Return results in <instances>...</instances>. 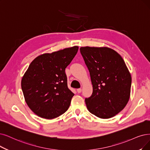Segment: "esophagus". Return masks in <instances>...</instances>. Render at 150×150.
<instances>
[{"label":"esophagus","mask_w":150,"mask_h":150,"mask_svg":"<svg viewBox=\"0 0 150 150\" xmlns=\"http://www.w3.org/2000/svg\"><path fill=\"white\" fill-rule=\"evenodd\" d=\"M77 92L78 93H81L82 92V89L81 88H77Z\"/></svg>","instance_id":"34e87169"}]
</instances>
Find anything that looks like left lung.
Returning <instances> with one entry per match:
<instances>
[{
	"label": "left lung",
	"mask_w": 150,
	"mask_h": 150,
	"mask_svg": "<svg viewBox=\"0 0 150 150\" xmlns=\"http://www.w3.org/2000/svg\"><path fill=\"white\" fill-rule=\"evenodd\" d=\"M80 52L89 71L92 95L85 100L90 112L109 119L121 111L130 95L132 78L117 52L108 47H82Z\"/></svg>",
	"instance_id": "left-lung-1"
}]
</instances>
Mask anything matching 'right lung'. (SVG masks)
Wrapping results in <instances>:
<instances>
[{
    "label": "right lung",
    "mask_w": 150,
    "mask_h": 150,
    "mask_svg": "<svg viewBox=\"0 0 150 150\" xmlns=\"http://www.w3.org/2000/svg\"><path fill=\"white\" fill-rule=\"evenodd\" d=\"M78 48L44 53L29 64L22 77L21 88L28 106L38 116L52 119L68 110L74 94L68 87L65 68Z\"/></svg>",
    "instance_id": "obj_1"
}]
</instances>
